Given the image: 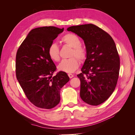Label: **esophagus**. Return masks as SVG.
I'll return each mask as SVG.
<instances>
[{"label": "esophagus", "instance_id": "obj_1", "mask_svg": "<svg viewBox=\"0 0 135 135\" xmlns=\"http://www.w3.org/2000/svg\"><path fill=\"white\" fill-rule=\"evenodd\" d=\"M68 76L69 78H72L74 76V75L72 74H70V73H69V74H68Z\"/></svg>", "mask_w": 135, "mask_h": 135}]
</instances>
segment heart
I'll return each instance as SVG.
<instances>
[{
	"instance_id": "heart-1",
	"label": "heart",
	"mask_w": 135,
	"mask_h": 135,
	"mask_svg": "<svg viewBox=\"0 0 135 135\" xmlns=\"http://www.w3.org/2000/svg\"><path fill=\"white\" fill-rule=\"evenodd\" d=\"M61 42L64 44L70 46L72 50L70 53V57L68 59H64L59 65V70L68 73L74 72L78 68L80 65L79 60L84 61L87 59V51L81 44L80 38L75 34L68 33L64 35L61 39ZM48 55L51 60L54 62H58L60 59V49L55 43L51 44L48 48ZM76 56V58L74 56Z\"/></svg>"
}]
</instances>
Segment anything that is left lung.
<instances>
[{"mask_svg": "<svg viewBox=\"0 0 135 135\" xmlns=\"http://www.w3.org/2000/svg\"><path fill=\"white\" fill-rule=\"evenodd\" d=\"M68 31L82 38L87 57L81 73L80 96L91 105H99L107 100L117 85L120 59L115 42L108 32L92 23L73 26Z\"/></svg>", "mask_w": 135, "mask_h": 135, "instance_id": "1", "label": "left lung"}]
</instances>
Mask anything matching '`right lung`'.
Instances as JSON below:
<instances>
[{"instance_id":"obj_1","label":"right lung","mask_w":135,"mask_h":135,"mask_svg":"<svg viewBox=\"0 0 135 135\" xmlns=\"http://www.w3.org/2000/svg\"><path fill=\"white\" fill-rule=\"evenodd\" d=\"M64 28L44 26L32 29L18 48L16 75L27 99L35 107L46 109L60 101V90L69 81L65 72L56 71L48 55V48Z\"/></svg>"}]
</instances>
